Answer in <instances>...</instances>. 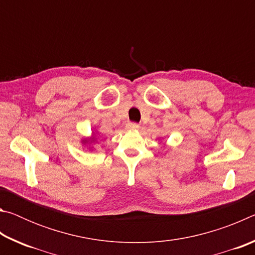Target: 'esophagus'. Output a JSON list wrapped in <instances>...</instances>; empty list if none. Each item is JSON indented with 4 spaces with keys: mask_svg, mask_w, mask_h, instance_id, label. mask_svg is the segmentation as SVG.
<instances>
[{
    "mask_svg": "<svg viewBox=\"0 0 255 255\" xmlns=\"http://www.w3.org/2000/svg\"><path fill=\"white\" fill-rule=\"evenodd\" d=\"M138 128H139V125L136 123L127 124V129H129V130H136V129H138Z\"/></svg>",
    "mask_w": 255,
    "mask_h": 255,
    "instance_id": "1",
    "label": "esophagus"
}]
</instances>
